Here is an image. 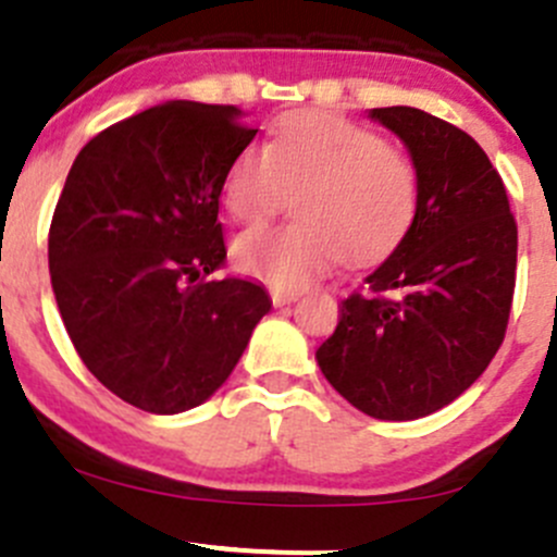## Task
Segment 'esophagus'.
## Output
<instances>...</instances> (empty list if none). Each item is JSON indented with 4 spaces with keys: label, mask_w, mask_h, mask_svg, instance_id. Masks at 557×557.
I'll use <instances>...</instances> for the list:
<instances>
[{
    "label": "esophagus",
    "mask_w": 557,
    "mask_h": 557,
    "mask_svg": "<svg viewBox=\"0 0 557 557\" xmlns=\"http://www.w3.org/2000/svg\"><path fill=\"white\" fill-rule=\"evenodd\" d=\"M301 296V290H272V301L274 307H283V305H290V301H296Z\"/></svg>",
    "instance_id": "obj_1"
}]
</instances>
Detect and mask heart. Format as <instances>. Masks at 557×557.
<instances>
[{
  "label": "heart",
  "mask_w": 557,
  "mask_h": 557,
  "mask_svg": "<svg viewBox=\"0 0 557 557\" xmlns=\"http://www.w3.org/2000/svg\"><path fill=\"white\" fill-rule=\"evenodd\" d=\"M288 193H296V223L250 228L234 245L242 272L288 290L339 258L359 267L381 261L419 212L410 154L364 124L321 111L283 119L267 147L236 154L225 176V203L245 223L277 214Z\"/></svg>",
  "instance_id": "b5f03b06"
}]
</instances>
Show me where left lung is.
I'll list each match as a JSON object with an SVG mask.
<instances>
[{
  "label": "left lung",
  "instance_id": "8db88e82",
  "mask_svg": "<svg viewBox=\"0 0 557 557\" xmlns=\"http://www.w3.org/2000/svg\"><path fill=\"white\" fill-rule=\"evenodd\" d=\"M419 174L397 250L339 305L318 348L326 381L372 419L408 422L460 397L506 337L517 223L504 180L466 129L408 106L372 108Z\"/></svg>",
  "mask_w": 557,
  "mask_h": 557
}]
</instances>
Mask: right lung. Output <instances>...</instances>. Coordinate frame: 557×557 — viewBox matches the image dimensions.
I'll return each instance as SVG.
<instances>
[{
    "label": "right lung",
    "instance_id": "1",
    "mask_svg": "<svg viewBox=\"0 0 557 557\" xmlns=\"http://www.w3.org/2000/svg\"><path fill=\"white\" fill-rule=\"evenodd\" d=\"M236 106L174 100L97 133L78 152L48 231L64 329L86 370L149 413L212 397L272 310L225 261L220 193L258 129Z\"/></svg>",
    "mask_w": 557,
    "mask_h": 557
}]
</instances>
